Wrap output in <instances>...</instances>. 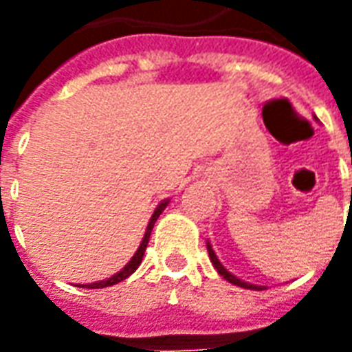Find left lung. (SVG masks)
Segmentation results:
<instances>
[{
    "instance_id": "left-lung-1",
    "label": "left lung",
    "mask_w": 352,
    "mask_h": 352,
    "mask_svg": "<svg viewBox=\"0 0 352 352\" xmlns=\"http://www.w3.org/2000/svg\"><path fill=\"white\" fill-rule=\"evenodd\" d=\"M207 251H209V258H211L213 265H214V267H217V272L221 273L224 279L230 280V283H234V285H237V287L251 288V290H262V288H260V287H254V285H251V283H245V280L237 279L236 275H232V273H230L228 270H226V267H224V265H222L221 262H219V258L214 256V251H213V249H211V245H209V243H207Z\"/></svg>"
}]
</instances>
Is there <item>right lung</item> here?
Here are the masks:
<instances>
[{"mask_svg": "<svg viewBox=\"0 0 352 352\" xmlns=\"http://www.w3.org/2000/svg\"><path fill=\"white\" fill-rule=\"evenodd\" d=\"M166 206H168V201H162L160 206L156 207V211H154L153 219H151V222H148V226H146V232H145V237H143V241H141V245H139V249L135 251V254H133V258L126 264V267H124L122 272L115 273L113 277H109L107 280H100V283H92V285H80V287L85 288H105V287H111V285H116V283H120V280H124L126 277H130L131 273L135 272L139 267V264H141V260H143V254H145V249L146 245H148V237H151V232H153L154 228V222H156V219L160 217V213L166 209Z\"/></svg>", "mask_w": 352, "mask_h": 352, "instance_id": "add662e5", "label": "right lung"}]
</instances>
